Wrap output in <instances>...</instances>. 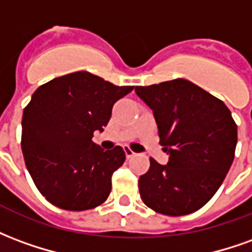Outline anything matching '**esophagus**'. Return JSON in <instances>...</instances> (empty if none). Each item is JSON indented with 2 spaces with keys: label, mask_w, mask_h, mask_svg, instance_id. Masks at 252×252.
I'll return each mask as SVG.
<instances>
[{
  "label": "esophagus",
  "mask_w": 252,
  "mask_h": 252,
  "mask_svg": "<svg viewBox=\"0 0 252 252\" xmlns=\"http://www.w3.org/2000/svg\"><path fill=\"white\" fill-rule=\"evenodd\" d=\"M124 151H126V158H132V157L135 155V153H133V151H132V150L129 147H124Z\"/></svg>",
  "instance_id": "1"
}]
</instances>
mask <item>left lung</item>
<instances>
[{"label": "left lung", "mask_w": 252, "mask_h": 252, "mask_svg": "<svg viewBox=\"0 0 252 252\" xmlns=\"http://www.w3.org/2000/svg\"><path fill=\"white\" fill-rule=\"evenodd\" d=\"M153 109L167 164L150 159L139 178L143 202L167 216L198 211L215 195L235 158L238 126L221 99L190 81L136 86Z\"/></svg>", "instance_id": "left-lung-1"}]
</instances>
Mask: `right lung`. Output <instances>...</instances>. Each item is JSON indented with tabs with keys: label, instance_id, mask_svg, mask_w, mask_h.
Wrapping results in <instances>:
<instances>
[{
	"label": "right lung",
	"instance_id": "1",
	"mask_svg": "<svg viewBox=\"0 0 252 252\" xmlns=\"http://www.w3.org/2000/svg\"><path fill=\"white\" fill-rule=\"evenodd\" d=\"M132 90L77 71L32 94L23 113L21 150L36 188L52 205L88 211L108 198L126 153L120 146L104 151L92 137L104 131L116 101Z\"/></svg>",
	"mask_w": 252,
	"mask_h": 252
}]
</instances>
